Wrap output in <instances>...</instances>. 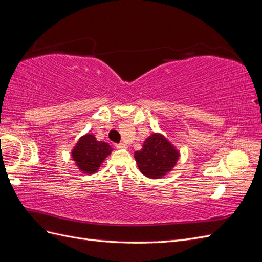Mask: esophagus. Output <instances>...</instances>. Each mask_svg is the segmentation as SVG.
<instances>
[{
  "label": "esophagus",
  "instance_id": "obj_1",
  "mask_svg": "<svg viewBox=\"0 0 262 262\" xmlns=\"http://www.w3.org/2000/svg\"><path fill=\"white\" fill-rule=\"evenodd\" d=\"M116 147L117 148H126L128 146H126L124 143H118V144H116Z\"/></svg>",
  "mask_w": 262,
  "mask_h": 262
}]
</instances>
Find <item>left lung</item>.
<instances>
[{
	"label": "left lung",
	"instance_id": "8db88e82",
	"mask_svg": "<svg viewBox=\"0 0 262 262\" xmlns=\"http://www.w3.org/2000/svg\"><path fill=\"white\" fill-rule=\"evenodd\" d=\"M140 170L149 178H160L176 165L179 153L165 137L153 134L148 137L142 149L134 153Z\"/></svg>",
	"mask_w": 262,
	"mask_h": 262
}]
</instances>
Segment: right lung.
Segmentation results:
<instances>
[{
    "instance_id": "obj_1",
    "label": "right lung",
    "mask_w": 262,
    "mask_h": 262,
    "mask_svg": "<svg viewBox=\"0 0 262 262\" xmlns=\"http://www.w3.org/2000/svg\"><path fill=\"white\" fill-rule=\"evenodd\" d=\"M112 146L102 141H97L92 134L80 139L72 152L77 167L84 172H95L107 155L112 153Z\"/></svg>"
}]
</instances>
